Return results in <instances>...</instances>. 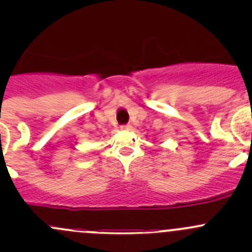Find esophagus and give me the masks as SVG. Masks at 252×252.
<instances>
[{
    "instance_id": "obj_1",
    "label": "esophagus",
    "mask_w": 252,
    "mask_h": 252,
    "mask_svg": "<svg viewBox=\"0 0 252 252\" xmlns=\"http://www.w3.org/2000/svg\"><path fill=\"white\" fill-rule=\"evenodd\" d=\"M130 128H131V126H129V124H123V126H121L122 130H129Z\"/></svg>"
}]
</instances>
